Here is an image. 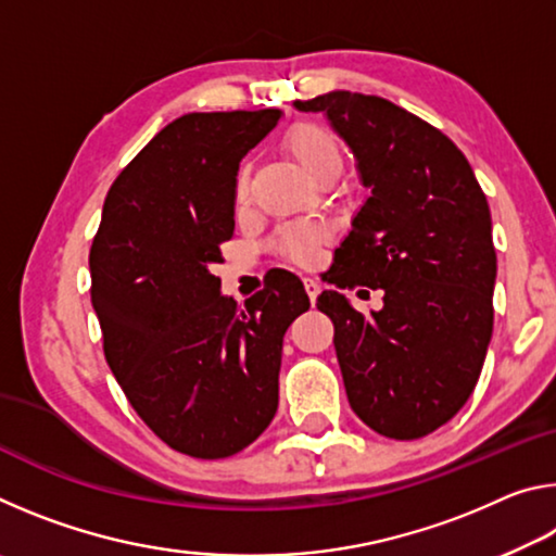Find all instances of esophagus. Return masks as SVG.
<instances>
[{
    "label": "esophagus",
    "instance_id": "esophagus-1",
    "mask_svg": "<svg viewBox=\"0 0 556 556\" xmlns=\"http://www.w3.org/2000/svg\"><path fill=\"white\" fill-rule=\"evenodd\" d=\"M304 289H306L308 299H312V304H316V296H318V291H321V285H318L314 277H304Z\"/></svg>",
    "mask_w": 556,
    "mask_h": 556
}]
</instances>
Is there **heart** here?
<instances>
[{"instance_id": "heart-1", "label": "heart", "mask_w": 556, "mask_h": 556, "mask_svg": "<svg viewBox=\"0 0 556 556\" xmlns=\"http://www.w3.org/2000/svg\"><path fill=\"white\" fill-rule=\"evenodd\" d=\"M289 154L296 159V164L312 178H321L328 172H341L343 154L338 139L331 131L312 125V122H301L294 125L285 137ZM250 188V166L242 164L238 178H235V195L242 203L248 199ZM324 240V230L312 223H291L281 228L277 235V250L294 262H308L316 255V244Z\"/></svg>"}]
</instances>
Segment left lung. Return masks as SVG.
I'll use <instances>...</instances> for the list:
<instances>
[{
  "label": "left lung",
  "mask_w": 556,
  "mask_h": 556,
  "mask_svg": "<svg viewBox=\"0 0 556 556\" xmlns=\"http://www.w3.org/2000/svg\"><path fill=\"white\" fill-rule=\"evenodd\" d=\"M294 108L321 112L368 188L326 279L382 289V308L363 316L336 289L316 301L336 328L348 402L382 437H427L470 397L493 336L485 193L446 135L390 100L333 90Z\"/></svg>",
  "instance_id": "8db88e82"
}]
</instances>
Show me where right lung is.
Returning a JSON list of instances; mask_svg holds the SVG:
<instances>
[{
  "mask_svg": "<svg viewBox=\"0 0 556 556\" xmlns=\"http://www.w3.org/2000/svg\"><path fill=\"white\" fill-rule=\"evenodd\" d=\"M279 117L235 110L174 119L110 186L90 248L110 370L144 425L193 458L238 454L269 427L281 343L308 308L291 271L244 308L211 271L235 230L242 156Z\"/></svg>",
  "mask_w": 556,
  "mask_h": 556,
  "instance_id": "right-lung-1",
  "label": "right lung"
}]
</instances>
